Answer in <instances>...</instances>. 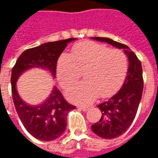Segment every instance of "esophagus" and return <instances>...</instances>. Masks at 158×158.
I'll return each instance as SVG.
<instances>
[{
    "label": "esophagus",
    "mask_w": 158,
    "mask_h": 158,
    "mask_svg": "<svg viewBox=\"0 0 158 158\" xmlns=\"http://www.w3.org/2000/svg\"><path fill=\"white\" fill-rule=\"evenodd\" d=\"M79 108L80 110H82L84 112H85L89 108V106H79Z\"/></svg>",
    "instance_id": "esophagus-1"
}]
</instances>
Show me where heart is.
<instances>
[{"label": "heart", "mask_w": 158, "mask_h": 158, "mask_svg": "<svg viewBox=\"0 0 158 158\" xmlns=\"http://www.w3.org/2000/svg\"><path fill=\"white\" fill-rule=\"evenodd\" d=\"M129 61L124 52L92 41L81 42L72 50V55L63 53L56 64L60 85L69 88L81 77L86 81L77 85L67 93L70 101L87 103L99 96L113 95L121 87L128 71Z\"/></svg>", "instance_id": "heart-1"}]
</instances>
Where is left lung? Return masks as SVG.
Wrapping results in <instances>:
<instances>
[{"instance_id": "1", "label": "left lung", "mask_w": 158, "mask_h": 158, "mask_svg": "<svg viewBox=\"0 0 158 158\" xmlns=\"http://www.w3.org/2000/svg\"><path fill=\"white\" fill-rule=\"evenodd\" d=\"M92 39L124 49L129 59L128 73L122 88L107 102L97 106L102 111V118L91 125L93 132L100 137L114 139L129 129L136 116L144 87L141 62L126 45L109 38L92 37Z\"/></svg>"}]
</instances>
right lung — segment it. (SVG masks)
<instances>
[{
  "label": "right lung",
  "mask_w": 158,
  "mask_h": 158,
  "mask_svg": "<svg viewBox=\"0 0 158 158\" xmlns=\"http://www.w3.org/2000/svg\"><path fill=\"white\" fill-rule=\"evenodd\" d=\"M74 40L75 38H70L48 42L27 49L19 56L12 69V94L16 111L27 131L40 140L51 141L62 135L67 127V115L76 106L69 104L56 87L53 88L44 102L30 106L19 96L16 82L21 73L32 68L47 69L55 77L59 56L68 43Z\"/></svg>",
  "instance_id": "obj_1"
}]
</instances>
